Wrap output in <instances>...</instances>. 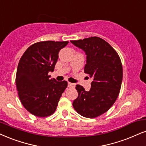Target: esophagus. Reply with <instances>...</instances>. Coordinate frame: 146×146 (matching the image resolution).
<instances>
[{"mask_svg": "<svg viewBox=\"0 0 146 146\" xmlns=\"http://www.w3.org/2000/svg\"><path fill=\"white\" fill-rule=\"evenodd\" d=\"M68 87L74 88L75 87V84L72 83V82H68Z\"/></svg>", "mask_w": 146, "mask_h": 146, "instance_id": "esophagus-1", "label": "esophagus"}]
</instances>
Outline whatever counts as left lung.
I'll return each mask as SVG.
<instances>
[{
    "instance_id": "1",
    "label": "left lung",
    "mask_w": 146,
    "mask_h": 146,
    "mask_svg": "<svg viewBox=\"0 0 146 146\" xmlns=\"http://www.w3.org/2000/svg\"><path fill=\"white\" fill-rule=\"evenodd\" d=\"M70 42L85 52L84 73L93 78L89 91L76 84L78 96L73 107L82 116L96 118L108 110L119 95L123 80L121 60L112 46L100 37Z\"/></svg>"
}]
</instances>
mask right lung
<instances>
[{
	"label": "right lung",
	"instance_id": "add662e5",
	"mask_svg": "<svg viewBox=\"0 0 146 146\" xmlns=\"http://www.w3.org/2000/svg\"><path fill=\"white\" fill-rule=\"evenodd\" d=\"M68 41H42L26 49L18 64L15 83L19 100L32 114L46 117L55 112L62 94L68 86L66 80L50 79L59 51Z\"/></svg>",
	"mask_w": 146,
	"mask_h": 146
}]
</instances>
